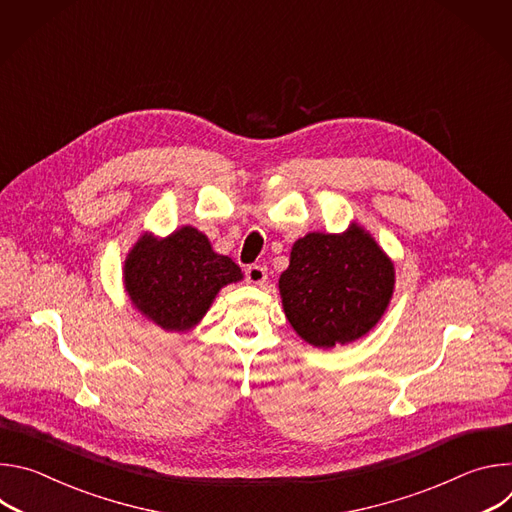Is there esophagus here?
Segmentation results:
<instances>
[{
  "mask_svg": "<svg viewBox=\"0 0 512 512\" xmlns=\"http://www.w3.org/2000/svg\"><path fill=\"white\" fill-rule=\"evenodd\" d=\"M245 279L253 285H263L267 279V269L263 265H249L245 269Z\"/></svg>",
  "mask_w": 512,
  "mask_h": 512,
  "instance_id": "obj_1",
  "label": "esophagus"
}]
</instances>
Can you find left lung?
<instances>
[{
    "instance_id": "left-lung-1",
    "label": "left lung",
    "mask_w": 512,
    "mask_h": 512,
    "mask_svg": "<svg viewBox=\"0 0 512 512\" xmlns=\"http://www.w3.org/2000/svg\"><path fill=\"white\" fill-rule=\"evenodd\" d=\"M395 287V267L358 225L342 235L308 233L279 277L285 318L312 346L348 344L377 326Z\"/></svg>"
}]
</instances>
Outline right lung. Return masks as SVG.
<instances>
[{"label": "right lung", "instance_id": "obj_1", "mask_svg": "<svg viewBox=\"0 0 512 512\" xmlns=\"http://www.w3.org/2000/svg\"><path fill=\"white\" fill-rule=\"evenodd\" d=\"M239 279L241 267L214 253L208 237L194 227H182L166 239L143 235L123 267L131 304L168 332L194 328L221 287Z\"/></svg>", "mask_w": 512, "mask_h": 512}]
</instances>
